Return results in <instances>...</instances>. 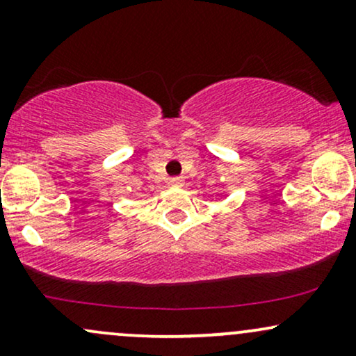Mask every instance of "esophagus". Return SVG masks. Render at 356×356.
<instances>
[{"label":"esophagus","instance_id":"obj_1","mask_svg":"<svg viewBox=\"0 0 356 356\" xmlns=\"http://www.w3.org/2000/svg\"><path fill=\"white\" fill-rule=\"evenodd\" d=\"M169 184L170 186H174V187H182L184 186V179H181V177H172L169 181Z\"/></svg>","mask_w":356,"mask_h":356}]
</instances>
